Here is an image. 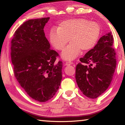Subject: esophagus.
Segmentation results:
<instances>
[{"label": "esophagus", "instance_id": "34e87169", "mask_svg": "<svg viewBox=\"0 0 125 125\" xmlns=\"http://www.w3.org/2000/svg\"><path fill=\"white\" fill-rule=\"evenodd\" d=\"M74 64V63L72 62H66L65 63V65H71V64Z\"/></svg>", "mask_w": 125, "mask_h": 125}]
</instances>
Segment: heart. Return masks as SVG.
I'll use <instances>...</instances> for the list:
<instances>
[{
	"label": "heart",
	"instance_id": "1",
	"mask_svg": "<svg viewBox=\"0 0 125 125\" xmlns=\"http://www.w3.org/2000/svg\"><path fill=\"white\" fill-rule=\"evenodd\" d=\"M100 27L98 23L84 18L66 20L59 24L57 29L52 28L49 38L54 48L61 51L68 43H71L62 53L65 60H73L77 57L81 50L87 51L94 47L99 39Z\"/></svg>",
	"mask_w": 125,
	"mask_h": 125
}]
</instances>
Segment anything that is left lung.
Instances as JSON below:
<instances>
[{
    "mask_svg": "<svg viewBox=\"0 0 125 125\" xmlns=\"http://www.w3.org/2000/svg\"><path fill=\"white\" fill-rule=\"evenodd\" d=\"M114 38L110 32L103 36L93 49L76 66L75 79L80 90L89 98L95 99L110 84L116 67Z\"/></svg>",
    "mask_w": 125,
    "mask_h": 125,
    "instance_id": "1",
    "label": "left lung"
}]
</instances>
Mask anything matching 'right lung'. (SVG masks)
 Returning <instances> with one entry per match:
<instances>
[{
  "mask_svg": "<svg viewBox=\"0 0 125 125\" xmlns=\"http://www.w3.org/2000/svg\"><path fill=\"white\" fill-rule=\"evenodd\" d=\"M50 18L31 19L16 30L11 41L14 76L29 95L46 102L57 92L62 80V62L50 49L43 28Z\"/></svg>",
  "mask_w": 125,
  "mask_h": 125,
  "instance_id": "add662e5",
  "label": "right lung"
}]
</instances>
